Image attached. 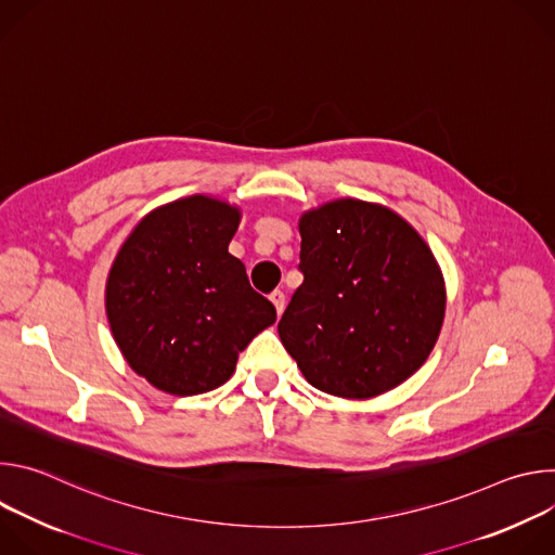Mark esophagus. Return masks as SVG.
<instances>
[{
  "label": "esophagus",
  "instance_id": "esophagus-1",
  "mask_svg": "<svg viewBox=\"0 0 555 555\" xmlns=\"http://www.w3.org/2000/svg\"><path fill=\"white\" fill-rule=\"evenodd\" d=\"M270 300H272V305L276 307V313H281L283 307H285V294H283L281 289H274V292L270 294Z\"/></svg>",
  "mask_w": 555,
  "mask_h": 555
}]
</instances>
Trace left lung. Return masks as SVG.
<instances>
[{"instance_id": "1", "label": "left lung", "mask_w": 555, "mask_h": 555, "mask_svg": "<svg viewBox=\"0 0 555 555\" xmlns=\"http://www.w3.org/2000/svg\"><path fill=\"white\" fill-rule=\"evenodd\" d=\"M302 285L279 321L311 386L349 400L409 379L433 351L446 311L439 266L392 210L338 199L300 217Z\"/></svg>"}]
</instances>
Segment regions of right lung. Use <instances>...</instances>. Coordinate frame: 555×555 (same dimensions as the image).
Segmentation results:
<instances>
[{
  "instance_id": "add662e5",
  "label": "right lung",
  "mask_w": 555,
  "mask_h": 555,
  "mask_svg": "<svg viewBox=\"0 0 555 555\" xmlns=\"http://www.w3.org/2000/svg\"><path fill=\"white\" fill-rule=\"evenodd\" d=\"M240 210L204 195L149 212L107 279V319L129 366L171 395L221 386L236 356L276 321L228 253Z\"/></svg>"
}]
</instances>
